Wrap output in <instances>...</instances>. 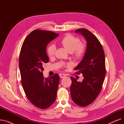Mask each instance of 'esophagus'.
Here are the masks:
<instances>
[{
  "instance_id": "esophagus-1",
  "label": "esophagus",
  "mask_w": 124,
  "mask_h": 124,
  "mask_svg": "<svg viewBox=\"0 0 124 124\" xmlns=\"http://www.w3.org/2000/svg\"><path fill=\"white\" fill-rule=\"evenodd\" d=\"M59 76H60V77L62 78H63L66 77V75L64 74H61H61H59Z\"/></svg>"
}]
</instances>
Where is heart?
Returning <instances> with one entry per match:
<instances>
[{"mask_svg":"<svg viewBox=\"0 0 124 124\" xmlns=\"http://www.w3.org/2000/svg\"><path fill=\"white\" fill-rule=\"evenodd\" d=\"M60 44L76 59L81 58L86 51L85 45L80 43V39L78 38L71 35L64 37L61 40ZM55 50L56 48L54 45L49 46L47 49V53L49 57L54 55Z\"/></svg>","mask_w":124,"mask_h":124,"instance_id":"heart-1","label":"heart"}]
</instances>
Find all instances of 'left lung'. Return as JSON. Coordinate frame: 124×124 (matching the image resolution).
Here are the masks:
<instances>
[{
	"label": "left lung",
	"instance_id": "8db88e82",
	"mask_svg": "<svg viewBox=\"0 0 124 124\" xmlns=\"http://www.w3.org/2000/svg\"><path fill=\"white\" fill-rule=\"evenodd\" d=\"M81 34L87 42L85 53L79 64L74 68L76 74H82V81L71 77L70 93L72 101L80 107L93 102L100 93L106 75L105 56L102 45L97 38L85 29L75 31Z\"/></svg>",
	"mask_w": 124,
	"mask_h": 124
}]
</instances>
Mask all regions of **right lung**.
Listing matches in <instances>:
<instances>
[{
	"mask_svg": "<svg viewBox=\"0 0 124 124\" xmlns=\"http://www.w3.org/2000/svg\"><path fill=\"white\" fill-rule=\"evenodd\" d=\"M59 35L51 31L34 30L25 38L19 54V67L24 92L32 105L41 109L50 107L56 98L59 76L56 73L45 78L42 71L43 65L49 61L47 46Z\"/></svg>",
	"mask_w": 124,
	"mask_h": 124,
	"instance_id": "obj_1",
	"label": "right lung"
}]
</instances>
